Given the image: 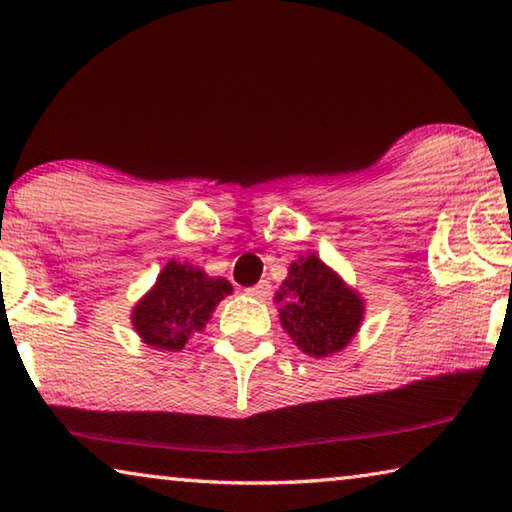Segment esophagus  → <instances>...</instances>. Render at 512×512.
I'll list each match as a JSON object with an SVG mask.
<instances>
[{"instance_id": "1", "label": "esophagus", "mask_w": 512, "mask_h": 512, "mask_svg": "<svg viewBox=\"0 0 512 512\" xmlns=\"http://www.w3.org/2000/svg\"><path fill=\"white\" fill-rule=\"evenodd\" d=\"M245 293H247L249 297H256V300H263V297L270 295V283H267V281H258L256 286L247 288Z\"/></svg>"}]
</instances>
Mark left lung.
<instances>
[{
	"label": "left lung",
	"mask_w": 512,
	"mask_h": 512,
	"mask_svg": "<svg viewBox=\"0 0 512 512\" xmlns=\"http://www.w3.org/2000/svg\"><path fill=\"white\" fill-rule=\"evenodd\" d=\"M277 302H283L281 325L297 348L313 357L343 350L364 316V304L355 290L313 254L290 265Z\"/></svg>",
	"instance_id": "1"
}]
</instances>
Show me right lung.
Masks as SVG:
<instances>
[{
    "instance_id": "add662e5",
    "label": "right lung",
    "mask_w": 512,
    "mask_h": 512,
    "mask_svg": "<svg viewBox=\"0 0 512 512\" xmlns=\"http://www.w3.org/2000/svg\"><path fill=\"white\" fill-rule=\"evenodd\" d=\"M229 293L231 283L226 279L208 277L199 267L171 261L151 293L135 306L132 325L144 343L178 352L201 332L217 302Z\"/></svg>"
}]
</instances>
